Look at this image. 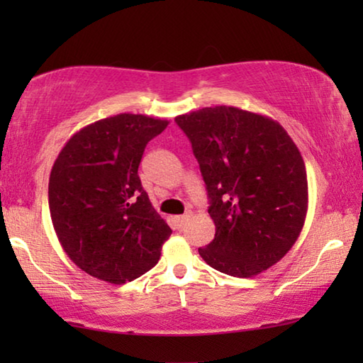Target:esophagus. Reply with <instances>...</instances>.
Instances as JSON below:
<instances>
[{"label":"esophagus","instance_id":"esophagus-1","mask_svg":"<svg viewBox=\"0 0 363 363\" xmlns=\"http://www.w3.org/2000/svg\"><path fill=\"white\" fill-rule=\"evenodd\" d=\"M189 218H190L189 214H181V216H174V223H176L177 225H179V227H182V224L186 223V220H187Z\"/></svg>","mask_w":363,"mask_h":363}]
</instances>
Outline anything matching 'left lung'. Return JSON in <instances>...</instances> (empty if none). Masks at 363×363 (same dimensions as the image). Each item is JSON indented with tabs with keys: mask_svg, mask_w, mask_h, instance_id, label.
I'll return each mask as SVG.
<instances>
[{
	"mask_svg": "<svg viewBox=\"0 0 363 363\" xmlns=\"http://www.w3.org/2000/svg\"><path fill=\"white\" fill-rule=\"evenodd\" d=\"M206 184L216 225L199 248L208 266L248 279L277 264L303 230L307 174L279 121L229 106L176 116Z\"/></svg>",
	"mask_w": 363,
	"mask_h": 363,
	"instance_id": "obj_1",
	"label": "left lung"
}]
</instances>
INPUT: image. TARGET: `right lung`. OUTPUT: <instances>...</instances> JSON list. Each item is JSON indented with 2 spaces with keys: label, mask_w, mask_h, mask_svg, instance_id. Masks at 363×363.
I'll return each instance as SVG.
<instances>
[{
  "label": "right lung",
  "mask_w": 363,
  "mask_h": 363,
  "mask_svg": "<svg viewBox=\"0 0 363 363\" xmlns=\"http://www.w3.org/2000/svg\"><path fill=\"white\" fill-rule=\"evenodd\" d=\"M168 120L118 113L67 140L49 176V213L67 256L108 284L150 270L171 229L152 206L138 169L147 143Z\"/></svg>",
  "instance_id": "1"
}]
</instances>
